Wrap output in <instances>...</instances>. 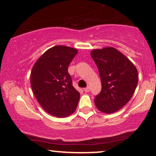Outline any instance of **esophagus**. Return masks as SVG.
Returning a JSON list of instances; mask_svg holds the SVG:
<instances>
[{
  "mask_svg": "<svg viewBox=\"0 0 156 156\" xmlns=\"http://www.w3.org/2000/svg\"><path fill=\"white\" fill-rule=\"evenodd\" d=\"M84 92H90V88L89 87H87L84 88Z\"/></svg>",
  "mask_w": 156,
  "mask_h": 156,
  "instance_id": "1",
  "label": "esophagus"
}]
</instances>
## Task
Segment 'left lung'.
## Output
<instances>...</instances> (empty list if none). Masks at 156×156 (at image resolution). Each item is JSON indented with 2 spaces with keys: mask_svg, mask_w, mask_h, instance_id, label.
I'll list each match as a JSON object with an SVG mask.
<instances>
[{
  "mask_svg": "<svg viewBox=\"0 0 156 156\" xmlns=\"http://www.w3.org/2000/svg\"><path fill=\"white\" fill-rule=\"evenodd\" d=\"M91 56L98 66L102 83V90L94 98V104L99 110L108 114L120 110L136 89L137 69L113 47L93 50Z\"/></svg>",
  "mask_w": 156,
  "mask_h": 156,
  "instance_id": "8db88e82",
  "label": "left lung"
}]
</instances>
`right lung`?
<instances>
[{
  "mask_svg": "<svg viewBox=\"0 0 156 156\" xmlns=\"http://www.w3.org/2000/svg\"><path fill=\"white\" fill-rule=\"evenodd\" d=\"M78 51L65 46L48 49L32 68L31 85L36 100L48 114L65 118L76 110L80 94L72 85L68 67Z\"/></svg>",
  "mask_w": 156,
  "mask_h": 156,
  "instance_id": "add662e5",
  "label": "right lung"
}]
</instances>
